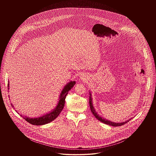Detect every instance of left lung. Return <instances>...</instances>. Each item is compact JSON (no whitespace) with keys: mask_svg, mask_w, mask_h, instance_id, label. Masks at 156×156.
<instances>
[{"mask_svg":"<svg viewBox=\"0 0 156 156\" xmlns=\"http://www.w3.org/2000/svg\"><path fill=\"white\" fill-rule=\"evenodd\" d=\"M89 103L90 111H91V112L92 113V114L94 115V116L98 120H99V121L103 122V123L106 124V125H108L112 126H120L125 125L127 122H129V120H127V121H126V122H122V123H114V122H111V121H109V120H106V119H104V118H101L100 116H99V115L97 114V112L95 111V109H94V107H93L92 102V98H91V97H90H90H89Z\"/></svg>","mask_w":156,"mask_h":156,"instance_id":"left-lung-1","label":"left lung"}]
</instances>
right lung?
I'll return each instance as SVG.
<instances>
[{"label": "right lung", "mask_w": 156, "mask_h": 156, "mask_svg": "<svg viewBox=\"0 0 156 156\" xmlns=\"http://www.w3.org/2000/svg\"><path fill=\"white\" fill-rule=\"evenodd\" d=\"M9 82L8 84V87H9ZM75 84V82L71 81L66 85V87L62 90L61 94H60L58 104L57 105V107L55 108V109L54 111H52L51 112L37 118H30L26 116L23 117V118L30 124L34 125H43L52 122V120H54V119L57 118V116L59 115L61 112L62 111V110L63 109L65 105V99L68 93V91L74 86ZM12 106L13 107L12 105Z\"/></svg>", "instance_id": "obj_1"}]
</instances>
